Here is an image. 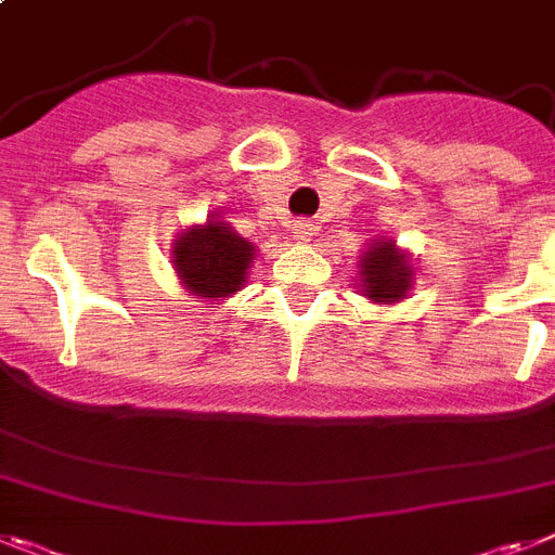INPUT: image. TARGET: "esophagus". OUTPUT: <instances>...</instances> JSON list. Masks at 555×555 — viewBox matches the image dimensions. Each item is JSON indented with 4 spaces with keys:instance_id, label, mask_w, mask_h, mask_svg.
<instances>
[{
    "instance_id": "34e87169",
    "label": "esophagus",
    "mask_w": 555,
    "mask_h": 555,
    "mask_svg": "<svg viewBox=\"0 0 555 555\" xmlns=\"http://www.w3.org/2000/svg\"><path fill=\"white\" fill-rule=\"evenodd\" d=\"M311 235H314V224H311V221H297L295 238L297 241H311Z\"/></svg>"
}]
</instances>
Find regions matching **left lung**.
I'll use <instances>...</instances> for the list:
<instances>
[{
  "instance_id": "1",
  "label": "left lung",
  "mask_w": 555,
  "mask_h": 555,
  "mask_svg": "<svg viewBox=\"0 0 555 555\" xmlns=\"http://www.w3.org/2000/svg\"><path fill=\"white\" fill-rule=\"evenodd\" d=\"M362 278L364 292L376 302H396L406 295V288L413 283L410 263L396 253V244L378 241L371 246L362 258Z\"/></svg>"
}]
</instances>
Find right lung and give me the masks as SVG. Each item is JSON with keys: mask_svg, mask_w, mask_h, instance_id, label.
<instances>
[{"mask_svg": "<svg viewBox=\"0 0 555 555\" xmlns=\"http://www.w3.org/2000/svg\"><path fill=\"white\" fill-rule=\"evenodd\" d=\"M253 260V244L232 232L224 221H207L182 232L173 244V267L193 295L227 297L244 286Z\"/></svg>", "mask_w": 555, "mask_h": 555, "instance_id": "right-lung-1", "label": "right lung"}]
</instances>
